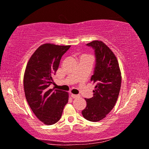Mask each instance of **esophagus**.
<instances>
[{
	"mask_svg": "<svg viewBox=\"0 0 149 149\" xmlns=\"http://www.w3.org/2000/svg\"><path fill=\"white\" fill-rule=\"evenodd\" d=\"M71 97H72V98H77V97H79V95H75V94H72V93H71Z\"/></svg>",
	"mask_w": 149,
	"mask_h": 149,
	"instance_id": "esophagus-1",
	"label": "esophagus"
}]
</instances>
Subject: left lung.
<instances>
[{
    "mask_svg": "<svg viewBox=\"0 0 149 149\" xmlns=\"http://www.w3.org/2000/svg\"><path fill=\"white\" fill-rule=\"evenodd\" d=\"M87 45L95 52V65L91 78L95 89L92 97L85 98L87 106L82 115L85 119L96 122L106 117L115 107L121 89V75L117 58L107 45L93 40Z\"/></svg>",
    "mask_w": 149,
    "mask_h": 149,
    "instance_id": "obj_1",
    "label": "left lung"
}]
</instances>
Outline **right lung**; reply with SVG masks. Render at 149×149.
Masks as SVG:
<instances>
[{
    "instance_id": "right-lung-1",
    "label": "right lung",
    "mask_w": 149,
    "mask_h": 149,
    "mask_svg": "<svg viewBox=\"0 0 149 149\" xmlns=\"http://www.w3.org/2000/svg\"><path fill=\"white\" fill-rule=\"evenodd\" d=\"M70 47V45H42L32 54L26 66L24 77L26 100L36 117L46 125L57 123L68 103V93L49 89V86L62 56Z\"/></svg>"
}]
</instances>
